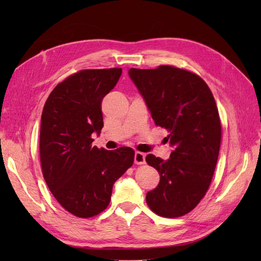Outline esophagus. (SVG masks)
<instances>
[{
	"instance_id": "obj_1",
	"label": "esophagus",
	"mask_w": 261,
	"mask_h": 261,
	"mask_svg": "<svg viewBox=\"0 0 261 261\" xmlns=\"http://www.w3.org/2000/svg\"><path fill=\"white\" fill-rule=\"evenodd\" d=\"M134 161H135L136 164H144L146 161V154L143 152H135V155H134Z\"/></svg>"
}]
</instances>
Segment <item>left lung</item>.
Returning a JSON list of instances; mask_svg holds the SVG:
<instances>
[{
  "mask_svg": "<svg viewBox=\"0 0 261 261\" xmlns=\"http://www.w3.org/2000/svg\"><path fill=\"white\" fill-rule=\"evenodd\" d=\"M135 84L155 125L167 129L173 148L170 159L148 154L160 174L146 201L156 215L176 218L192 211L206 195L218 162L221 123L208 85L194 73L169 65L130 68Z\"/></svg>",
  "mask_w": 261,
  "mask_h": 261,
  "instance_id": "8db88e82",
  "label": "left lung"
}]
</instances>
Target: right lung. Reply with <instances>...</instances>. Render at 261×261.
<instances>
[{"label":"right lung","mask_w":261,"mask_h":261,"mask_svg":"<svg viewBox=\"0 0 261 261\" xmlns=\"http://www.w3.org/2000/svg\"><path fill=\"white\" fill-rule=\"evenodd\" d=\"M122 68L84 69L50 93L41 116L40 161L54 198L72 215L90 218L110 203L112 188L134 163L135 151L92 147V134L103 127L102 99Z\"/></svg>","instance_id":"1"}]
</instances>
